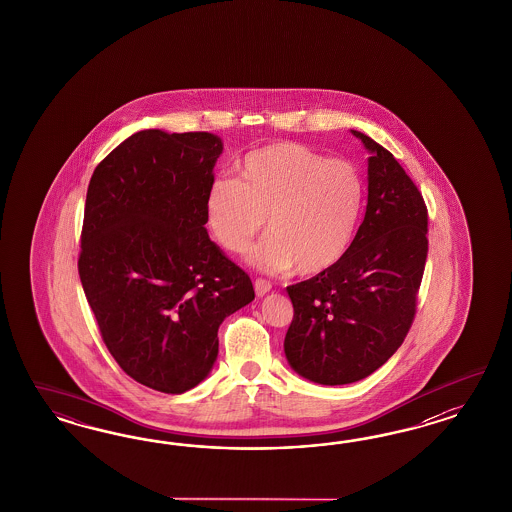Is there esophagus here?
<instances>
[{
	"label": "esophagus",
	"instance_id": "esophagus-1",
	"mask_svg": "<svg viewBox=\"0 0 512 512\" xmlns=\"http://www.w3.org/2000/svg\"><path fill=\"white\" fill-rule=\"evenodd\" d=\"M253 287H255V293L257 296H264L270 289H272V283L268 279L257 278L253 281Z\"/></svg>",
	"mask_w": 512,
	"mask_h": 512
}]
</instances>
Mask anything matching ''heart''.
Segmentation results:
<instances>
[{
    "mask_svg": "<svg viewBox=\"0 0 512 512\" xmlns=\"http://www.w3.org/2000/svg\"><path fill=\"white\" fill-rule=\"evenodd\" d=\"M236 171L238 180H214L204 201L206 225L221 248L246 251L268 217L270 234L249 253L253 266H295L300 276H319L340 263L364 201L353 163L300 142H274L249 152Z\"/></svg>",
    "mask_w": 512,
    "mask_h": 512,
    "instance_id": "heart-1",
    "label": "heart"
}]
</instances>
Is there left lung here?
<instances>
[{"label":"left lung","instance_id":"left-lung-1","mask_svg":"<svg viewBox=\"0 0 512 512\" xmlns=\"http://www.w3.org/2000/svg\"><path fill=\"white\" fill-rule=\"evenodd\" d=\"M372 152L368 204L338 264L287 287L295 315L285 355L319 385L355 383L402 345L417 313L428 257V208L394 155L353 131Z\"/></svg>","mask_w":512,"mask_h":512}]
</instances>
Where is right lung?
<instances>
[{
  "mask_svg": "<svg viewBox=\"0 0 512 512\" xmlns=\"http://www.w3.org/2000/svg\"><path fill=\"white\" fill-rule=\"evenodd\" d=\"M223 142L146 129L92 174L78 276L110 355L165 394L199 385L217 330L255 298L248 274L206 233L204 201Z\"/></svg>",
  "mask_w": 512,
  "mask_h": 512,
  "instance_id": "right-lung-1",
  "label": "right lung"
}]
</instances>
